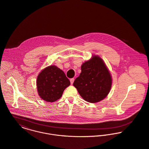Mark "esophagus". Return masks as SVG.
I'll use <instances>...</instances> for the list:
<instances>
[{
  "mask_svg": "<svg viewBox=\"0 0 149 149\" xmlns=\"http://www.w3.org/2000/svg\"><path fill=\"white\" fill-rule=\"evenodd\" d=\"M74 81V79L73 78H72V79H70V83H71V84H73V83Z\"/></svg>",
  "mask_w": 149,
  "mask_h": 149,
  "instance_id": "obj_1",
  "label": "esophagus"
}]
</instances>
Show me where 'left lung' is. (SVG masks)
<instances>
[{
    "label": "left lung",
    "mask_w": 149,
    "mask_h": 149,
    "mask_svg": "<svg viewBox=\"0 0 149 149\" xmlns=\"http://www.w3.org/2000/svg\"><path fill=\"white\" fill-rule=\"evenodd\" d=\"M81 69V72L73 83L80 96L90 103L104 99L110 91L112 78L103 59L94 55L83 63Z\"/></svg>",
    "instance_id": "1"
}]
</instances>
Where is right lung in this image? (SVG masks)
Returning <instances> with one entry per match:
<instances>
[{
    "mask_svg": "<svg viewBox=\"0 0 149 149\" xmlns=\"http://www.w3.org/2000/svg\"><path fill=\"white\" fill-rule=\"evenodd\" d=\"M70 84V82L65 73L55 65L43 69L38 76L36 80L39 97L49 102L61 98L63 91Z\"/></svg>",
    "mask_w": 149,
    "mask_h": 149,
    "instance_id": "1",
    "label": "right lung"
}]
</instances>
